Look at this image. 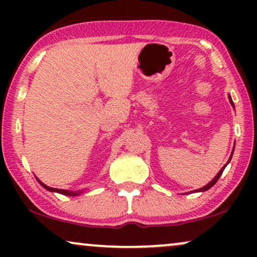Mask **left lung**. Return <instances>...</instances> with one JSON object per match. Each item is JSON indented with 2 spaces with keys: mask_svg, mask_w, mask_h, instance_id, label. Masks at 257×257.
<instances>
[{
  "mask_svg": "<svg viewBox=\"0 0 257 257\" xmlns=\"http://www.w3.org/2000/svg\"><path fill=\"white\" fill-rule=\"evenodd\" d=\"M229 100H230V103H231V105H234V104H233V100H231V98H230V97H229ZM231 156H233V153H231ZM230 159H231V157L229 158V160H228V163H229V161H230ZM228 163H227V164H228ZM226 166H227V165H224V166H223L222 168H221V170H220V172H219V173H217V174H216V177H215V178H214V179H213V180L209 182V184H207V185L205 186V187H202V188H199V189H196V192H205V191H207V189H209L210 187H213V186L216 184V181H217V180H219V178L221 177V174H222V172H223V170H224V168H226Z\"/></svg>",
  "mask_w": 257,
  "mask_h": 257,
  "instance_id": "left-lung-1",
  "label": "left lung"
}]
</instances>
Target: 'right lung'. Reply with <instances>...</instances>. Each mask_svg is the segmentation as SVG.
I'll use <instances>...</instances> for the list:
<instances>
[{"label":"right lung","instance_id":"obj_1","mask_svg":"<svg viewBox=\"0 0 257 257\" xmlns=\"http://www.w3.org/2000/svg\"><path fill=\"white\" fill-rule=\"evenodd\" d=\"M38 182H40V184L43 186V187L45 188V189H48V191H51V192H58V193H61V194H64V195H70V196H73V195H78L80 192H78V193H76V192H69V191H65V189H58V188H52V187H49V186H47V185H44L43 182H41L40 180H38Z\"/></svg>","mask_w":257,"mask_h":257}]
</instances>
